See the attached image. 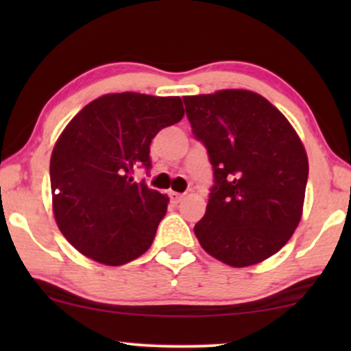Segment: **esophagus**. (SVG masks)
I'll return each mask as SVG.
<instances>
[{
	"label": "esophagus",
	"instance_id": "34e87169",
	"mask_svg": "<svg viewBox=\"0 0 351 351\" xmlns=\"http://www.w3.org/2000/svg\"><path fill=\"white\" fill-rule=\"evenodd\" d=\"M169 199H171L174 204H177V203H180L182 199H184V195L177 193V191H169Z\"/></svg>",
	"mask_w": 351,
	"mask_h": 351
}]
</instances>
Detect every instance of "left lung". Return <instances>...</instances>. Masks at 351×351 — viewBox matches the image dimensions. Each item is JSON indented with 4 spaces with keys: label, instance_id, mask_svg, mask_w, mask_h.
Masks as SVG:
<instances>
[{
    "label": "left lung",
    "instance_id": "obj_1",
    "mask_svg": "<svg viewBox=\"0 0 351 351\" xmlns=\"http://www.w3.org/2000/svg\"><path fill=\"white\" fill-rule=\"evenodd\" d=\"M184 104L214 171L196 238L227 265L265 261L289 241L302 217L308 160L299 136L280 110L251 90L190 95Z\"/></svg>",
    "mask_w": 351,
    "mask_h": 351
}]
</instances>
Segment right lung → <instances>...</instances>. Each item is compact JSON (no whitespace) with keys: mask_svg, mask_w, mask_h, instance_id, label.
<instances>
[{"mask_svg":"<svg viewBox=\"0 0 351 351\" xmlns=\"http://www.w3.org/2000/svg\"><path fill=\"white\" fill-rule=\"evenodd\" d=\"M182 118L180 97L121 93L93 100L71 119L49 167L56 222L71 246L113 267L152 246L169 198L134 172L148 174L152 138Z\"/></svg>","mask_w":351,"mask_h":351,"instance_id":"add662e5","label":"right lung"}]
</instances>
